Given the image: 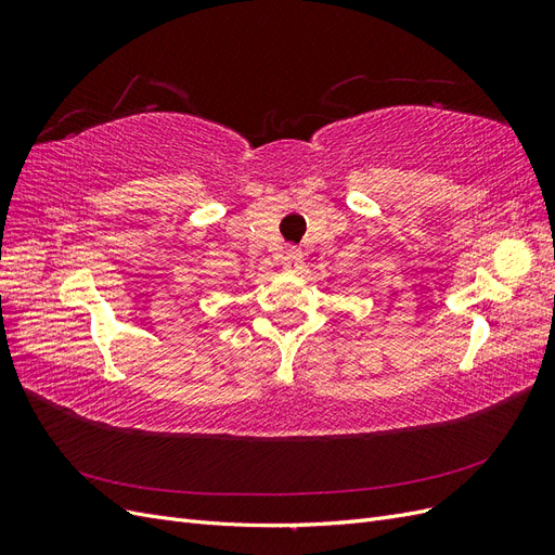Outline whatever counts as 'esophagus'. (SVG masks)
<instances>
[{
  "instance_id": "1",
  "label": "esophagus",
  "mask_w": 555,
  "mask_h": 555,
  "mask_svg": "<svg viewBox=\"0 0 555 555\" xmlns=\"http://www.w3.org/2000/svg\"><path fill=\"white\" fill-rule=\"evenodd\" d=\"M282 266L287 268V271H298V268L304 266V251L296 249V247H289L287 251H284V257H282Z\"/></svg>"
}]
</instances>
